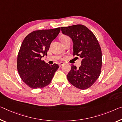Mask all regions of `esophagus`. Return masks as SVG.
I'll return each mask as SVG.
<instances>
[{"label":"esophagus","instance_id":"1","mask_svg":"<svg viewBox=\"0 0 122 122\" xmlns=\"http://www.w3.org/2000/svg\"><path fill=\"white\" fill-rule=\"evenodd\" d=\"M64 65V63H59V66L61 67V66H63V65Z\"/></svg>","mask_w":122,"mask_h":122}]
</instances>
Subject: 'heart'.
Here are the masks:
<instances>
[{"label": "heart", "mask_w": 122, "mask_h": 122, "mask_svg": "<svg viewBox=\"0 0 122 122\" xmlns=\"http://www.w3.org/2000/svg\"><path fill=\"white\" fill-rule=\"evenodd\" d=\"M69 39V37L68 36H65V35H64V36H62L61 37V42H64L65 40H66L67 39Z\"/></svg>", "instance_id": "heart-1"}]
</instances>
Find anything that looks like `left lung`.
I'll use <instances>...</instances> for the list:
<instances>
[{"label":"left lung","mask_w":122,"mask_h":122,"mask_svg":"<svg viewBox=\"0 0 122 122\" xmlns=\"http://www.w3.org/2000/svg\"><path fill=\"white\" fill-rule=\"evenodd\" d=\"M63 34L71 37L74 56L82 58L79 68L72 65L67 75L69 82L80 89L91 87L99 78L102 66V50L94 34L82 24L61 27Z\"/></svg>","instance_id":"left-lung-1"}]
</instances>
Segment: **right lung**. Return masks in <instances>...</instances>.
<instances>
[{
    "mask_svg": "<svg viewBox=\"0 0 122 122\" xmlns=\"http://www.w3.org/2000/svg\"><path fill=\"white\" fill-rule=\"evenodd\" d=\"M60 31V28L34 31L22 42L17 56V70L21 79L31 88H41L49 85L59 68L57 64L50 65L41 58L47 56L51 43Z\"/></svg>",
    "mask_w": 122,
    "mask_h": 122,
    "instance_id": "right-lung-1",
    "label": "right lung"
}]
</instances>
